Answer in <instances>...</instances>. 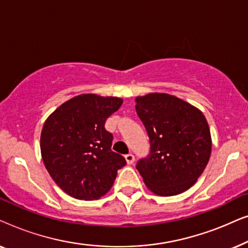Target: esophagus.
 <instances>
[{
  "label": "esophagus",
  "mask_w": 248,
  "mask_h": 248,
  "mask_svg": "<svg viewBox=\"0 0 248 248\" xmlns=\"http://www.w3.org/2000/svg\"><path fill=\"white\" fill-rule=\"evenodd\" d=\"M125 160H126L127 165H132L134 162L135 158H134V155H132V154H127L126 155H125Z\"/></svg>",
  "instance_id": "1"
}]
</instances>
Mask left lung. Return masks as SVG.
Masks as SVG:
<instances>
[{"instance_id":"8db88e82","label":"left lung","mask_w":248,"mask_h":248,"mask_svg":"<svg viewBox=\"0 0 248 248\" xmlns=\"http://www.w3.org/2000/svg\"><path fill=\"white\" fill-rule=\"evenodd\" d=\"M135 109L150 139V155L137 169L155 194L177 195L204 171L212 140L204 115L187 101L154 93L135 98Z\"/></svg>"}]
</instances>
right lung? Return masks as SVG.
Here are the masks:
<instances>
[{
    "label": "right lung",
    "mask_w": 248,
    "mask_h": 248,
    "mask_svg": "<svg viewBox=\"0 0 248 248\" xmlns=\"http://www.w3.org/2000/svg\"><path fill=\"white\" fill-rule=\"evenodd\" d=\"M123 104L117 97L83 93L71 98L47 117L40 134L44 165L66 194L97 200L111 188L126 165L111 151L113 135L105 122Z\"/></svg>",
    "instance_id": "right-lung-1"
}]
</instances>
